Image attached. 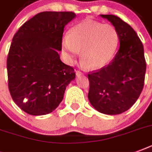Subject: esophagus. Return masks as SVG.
<instances>
[{"mask_svg":"<svg viewBox=\"0 0 152 152\" xmlns=\"http://www.w3.org/2000/svg\"><path fill=\"white\" fill-rule=\"evenodd\" d=\"M76 76H81L82 74H83V72L80 71H79V70H76Z\"/></svg>","mask_w":152,"mask_h":152,"instance_id":"esophagus-1","label":"esophagus"}]
</instances>
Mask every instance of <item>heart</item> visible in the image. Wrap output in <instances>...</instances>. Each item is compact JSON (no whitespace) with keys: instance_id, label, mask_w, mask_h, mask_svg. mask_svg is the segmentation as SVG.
Masks as SVG:
<instances>
[{"instance_id":"b5f03b06","label":"heart","mask_w":152,"mask_h":152,"mask_svg":"<svg viewBox=\"0 0 152 152\" xmlns=\"http://www.w3.org/2000/svg\"><path fill=\"white\" fill-rule=\"evenodd\" d=\"M118 41V31L113 26L86 19L72 27L69 35L62 38L61 47L69 63L73 61L81 50L82 64L98 69L112 60Z\"/></svg>"}]
</instances>
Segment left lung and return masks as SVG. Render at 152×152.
Masks as SVG:
<instances>
[{"mask_svg": "<svg viewBox=\"0 0 152 152\" xmlns=\"http://www.w3.org/2000/svg\"><path fill=\"white\" fill-rule=\"evenodd\" d=\"M115 27L120 47L112 61L88 74V99L99 112L116 115L128 110L144 88L146 61L144 46L130 25L113 15H101Z\"/></svg>", "mask_w": 152, "mask_h": 152, "instance_id": "left-lung-1", "label": "left lung"}]
</instances>
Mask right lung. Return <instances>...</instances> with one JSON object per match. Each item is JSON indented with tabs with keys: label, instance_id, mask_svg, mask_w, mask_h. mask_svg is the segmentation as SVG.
<instances>
[{
	"label": "right lung",
	"instance_id": "add662e5",
	"mask_svg": "<svg viewBox=\"0 0 152 152\" xmlns=\"http://www.w3.org/2000/svg\"><path fill=\"white\" fill-rule=\"evenodd\" d=\"M75 17L72 12H40L13 37L7 58L8 89L13 101L28 114L53 112L76 78L73 68L58 54L64 27Z\"/></svg>",
	"mask_w": 152,
	"mask_h": 152
}]
</instances>
